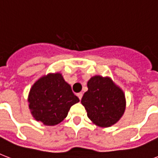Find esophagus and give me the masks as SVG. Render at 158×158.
I'll return each instance as SVG.
<instances>
[{
    "instance_id": "obj_1",
    "label": "esophagus",
    "mask_w": 158,
    "mask_h": 158,
    "mask_svg": "<svg viewBox=\"0 0 158 158\" xmlns=\"http://www.w3.org/2000/svg\"><path fill=\"white\" fill-rule=\"evenodd\" d=\"M77 96H78V98H79V100H81L82 97H83V94H82V93H79V94H77Z\"/></svg>"
}]
</instances>
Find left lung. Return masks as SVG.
<instances>
[{
  "label": "left lung",
  "mask_w": 158,
  "mask_h": 158,
  "mask_svg": "<svg viewBox=\"0 0 158 158\" xmlns=\"http://www.w3.org/2000/svg\"><path fill=\"white\" fill-rule=\"evenodd\" d=\"M89 90L81 103L90 120L101 127H109L120 120L125 108L124 93L110 78L94 76L88 82Z\"/></svg>",
  "instance_id": "obj_1"
}]
</instances>
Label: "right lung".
<instances>
[{
	"label": "right lung",
	"mask_w": 158,
	"mask_h": 158,
	"mask_svg": "<svg viewBox=\"0 0 158 158\" xmlns=\"http://www.w3.org/2000/svg\"><path fill=\"white\" fill-rule=\"evenodd\" d=\"M28 102L36 120L46 125L59 124L66 117L71 106L79 99L60 74H49L38 79L32 87Z\"/></svg>",
	"instance_id": "right-lung-1"
}]
</instances>
